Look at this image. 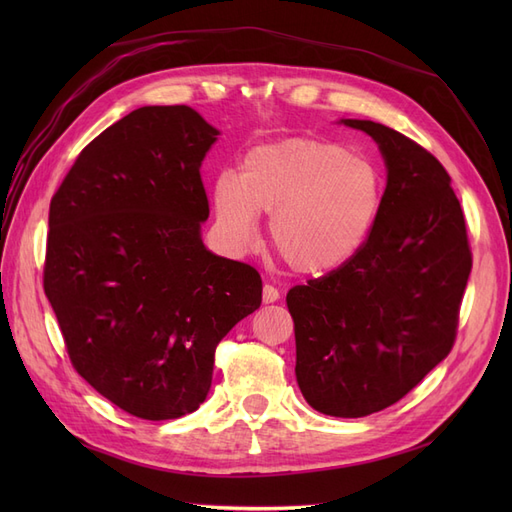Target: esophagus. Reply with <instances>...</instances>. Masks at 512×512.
<instances>
[{
	"label": "esophagus",
	"mask_w": 512,
	"mask_h": 512,
	"mask_svg": "<svg viewBox=\"0 0 512 512\" xmlns=\"http://www.w3.org/2000/svg\"><path fill=\"white\" fill-rule=\"evenodd\" d=\"M277 299H280V290H277L271 284H265V288H262V301H265V303H275Z\"/></svg>",
	"instance_id": "1"
}]
</instances>
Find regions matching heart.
<instances>
[{
    "instance_id": "heart-1",
    "label": "heart",
    "mask_w": 512,
    "mask_h": 512,
    "mask_svg": "<svg viewBox=\"0 0 512 512\" xmlns=\"http://www.w3.org/2000/svg\"><path fill=\"white\" fill-rule=\"evenodd\" d=\"M384 196L380 168L320 138H288L245 153L237 177L213 185L215 218L232 247H247L256 213L271 215L269 241L284 265L327 275L361 252Z\"/></svg>"
}]
</instances>
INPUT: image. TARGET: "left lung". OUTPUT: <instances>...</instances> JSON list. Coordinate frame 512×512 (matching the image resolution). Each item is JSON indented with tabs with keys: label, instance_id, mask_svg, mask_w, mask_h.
<instances>
[{
	"label": "left lung",
	"instance_id": "left-lung-1",
	"mask_svg": "<svg viewBox=\"0 0 512 512\" xmlns=\"http://www.w3.org/2000/svg\"><path fill=\"white\" fill-rule=\"evenodd\" d=\"M389 179L378 220L348 265L286 294L299 389L314 410L359 418L406 397L453 350L472 271L466 220L436 156L376 121Z\"/></svg>",
	"mask_w": 512,
	"mask_h": 512
}]
</instances>
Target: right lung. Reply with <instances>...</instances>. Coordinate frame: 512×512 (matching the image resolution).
<instances>
[{
	"label": "right lung",
	"mask_w": 512,
	"mask_h": 512,
	"mask_svg": "<svg viewBox=\"0 0 512 512\" xmlns=\"http://www.w3.org/2000/svg\"><path fill=\"white\" fill-rule=\"evenodd\" d=\"M218 134L190 106L136 108L51 198L42 284L70 363L145 421L203 404L215 348L262 301L258 271L200 239V164Z\"/></svg>",
	"instance_id": "add662e5"
}]
</instances>
